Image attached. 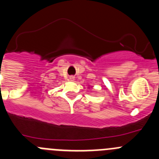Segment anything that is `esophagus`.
<instances>
[{
    "label": "esophagus",
    "mask_w": 159,
    "mask_h": 159,
    "mask_svg": "<svg viewBox=\"0 0 159 159\" xmlns=\"http://www.w3.org/2000/svg\"><path fill=\"white\" fill-rule=\"evenodd\" d=\"M70 80H74V78H73L72 76H71L70 77Z\"/></svg>",
    "instance_id": "esophagus-1"
}]
</instances>
